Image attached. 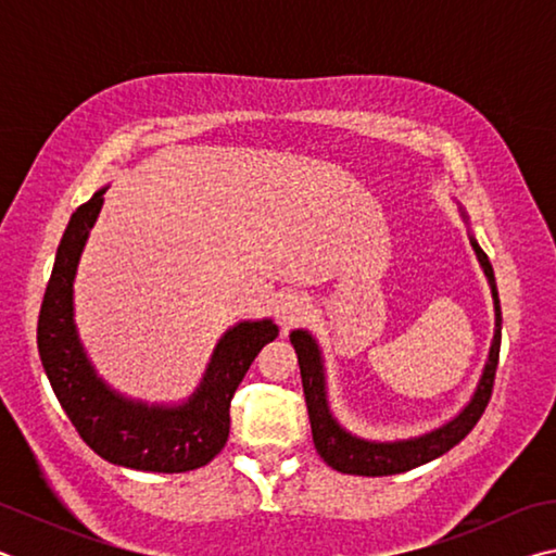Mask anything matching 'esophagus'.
<instances>
[{
  "instance_id": "obj_1",
  "label": "esophagus",
  "mask_w": 556,
  "mask_h": 556,
  "mask_svg": "<svg viewBox=\"0 0 556 556\" xmlns=\"http://www.w3.org/2000/svg\"><path fill=\"white\" fill-rule=\"evenodd\" d=\"M304 312H306V299L301 294H294V291H287V294H281L277 299V316H279V324L285 328L296 324Z\"/></svg>"
}]
</instances>
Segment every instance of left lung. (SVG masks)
I'll return each instance as SVG.
<instances>
[{"label": "left lung", "instance_id": "left-lung-1", "mask_svg": "<svg viewBox=\"0 0 556 556\" xmlns=\"http://www.w3.org/2000/svg\"><path fill=\"white\" fill-rule=\"evenodd\" d=\"M460 215L466 218V211L460 208ZM470 238V248H473L478 262H481L483 275L491 285L493 294V308H495V333L491 343V353H488L485 368L481 380L476 384V392L470 402L460 409L454 419L446 421L444 427L431 429L421 437L400 439V441H368L351 434V431L341 427V421L333 417L331 407H328L326 397V368H324V355L318 348L316 338L296 328L289 333V341L294 345L299 357V370H301V384H304V397L308 409V421H312V434L314 446L328 466L341 470V473L351 476H394L412 470L417 466H425L429 460L446 454L448 448H454L460 439H464L470 429L476 427V421L481 419V414L488 407L491 400L493 382H495V368H497V355H501V299H497L495 275L481 244L476 242L473 235Z\"/></svg>", "mask_w": 556, "mask_h": 556}]
</instances>
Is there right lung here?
<instances>
[{
  "label": "right lung",
  "mask_w": 556,
  "mask_h": 556,
  "mask_svg": "<svg viewBox=\"0 0 556 556\" xmlns=\"http://www.w3.org/2000/svg\"><path fill=\"white\" fill-rule=\"evenodd\" d=\"M105 191L108 186L83 203L63 232L39 314V355L63 412L98 456L135 470L184 473L205 466L223 451L230 434L232 394L257 353L279 336V328L271 318L228 328L201 384L178 404H147L112 390L92 368L73 318L75 269Z\"/></svg>",
  "instance_id": "obj_1"
}]
</instances>
